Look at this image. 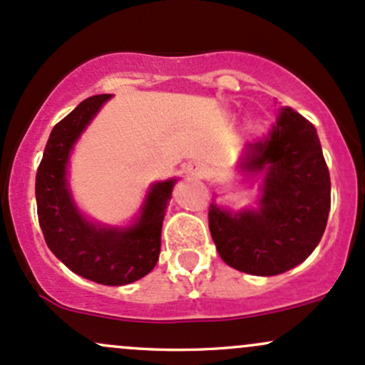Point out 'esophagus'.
<instances>
[{
  "label": "esophagus",
  "mask_w": 365,
  "mask_h": 365,
  "mask_svg": "<svg viewBox=\"0 0 365 365\" xmlns=\"http://www.w3.org/2000/svg\"><path fill=\"white\" fill-rule=\"evenodd\" d=\"M186 170H187V174H191L193 178H198V179L205 178V170H203V167L200 165V163H190Z\"/></svg>",
  "instance_id": "obj_1"
}]
</instances>
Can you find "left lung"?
<instances>
[{"mask_svg": "<svg viewBox=\"0 0 365 365\" xmlns=\"http://www.w3.org/2000/svg\"><path fill=\"white\" fill-rule=\"evenodd\" d=\"M238 170L262 174L259 207L230 212L210 203L215 249L238 272H287L319 245L331 209V178L315 127L292 108H282L269 134L247 144Z\"/></svg>", "mask_w": 365, "mask_h": 365, "instance_id": "1", "label": "left lung"}]
</instances>
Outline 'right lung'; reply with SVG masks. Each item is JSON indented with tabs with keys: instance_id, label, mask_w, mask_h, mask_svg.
Returning a JSON list of instances; mask_svg holds the SVG:
<instances>
[{
	"instance_id": "add662e5",
	"label": "right lung",
	"mask_w": 365,
	"mask_h": 365,
	"mask_svg": "<svg viewBox=\"0 0 365 365\" xmlns=\"http://www.w3.org/2000/svg\"><path fill=\"white\" fill-rule=\"evenodd\" d=\"M111 93L85 99L53 127L36 172V203L46 245L76 275L103 285H125L155 268L162 222L175 179L153 184L140 215L127 228L93 225L81 215L69 191L68 162L74 143Z\"/></svg>"
}]
</instances>
